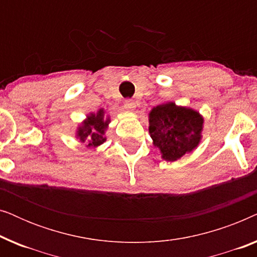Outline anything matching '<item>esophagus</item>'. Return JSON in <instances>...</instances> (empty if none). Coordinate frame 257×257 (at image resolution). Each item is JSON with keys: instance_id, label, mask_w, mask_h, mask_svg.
Listing matches in <instances>:
<instances>
[{"instance_id": "34e87169", "label": "esophagus", "mask_w": 257, "mask_h": 257, "mask_svg": "<svg viewBox=\"0 0 257 257\" xmlns=\"http://www.w3.org/2000/svg\"><path fill=\"white\" fill-rule=\"evenodd\" d=\"M124 107H125V110H127V111H133V110H135V108H136L135 100H132V99H126L125 103H124Z\"/></svg>"}]
</instances>
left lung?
I'll list each match as a JSON object with an SVG mask.
<instances>
[{
  "label": "left lung",
  "instance_id": "obj_1",
  "mask_svg": "<svg viewBox=\"0 0 257 257\" xmlns=\"http://www.w3.org/2000/svg\"><path fill=\"white\" fill-rule=\"evenodd\" d=\"M203 117L194 108L166 101L149 113L153 146L166 161H177L194 151L202 139Z\"/></svg>",
  "mask_w": 257,
  "mask_h": 257
}]
</instances>
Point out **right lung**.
<instances>
[{"mask_svg": "<svg viewBox=\"0 0 257 257\" xmlns=\"http://www.w3.org/2000/svg\"><path fill=\"white\" fill-rule=\"evenodd\" d=\"M111 122L110 115L105 113L104 108H99L97 112H90L86 118L77 126L76 138L79 143L85 144V147H98L106 142V133L108 124Z\"/></svg>", "mask_w": 257, "mask_h": 257, "instance_id": "add662e5", "label": "right lung"}]
</instances>
